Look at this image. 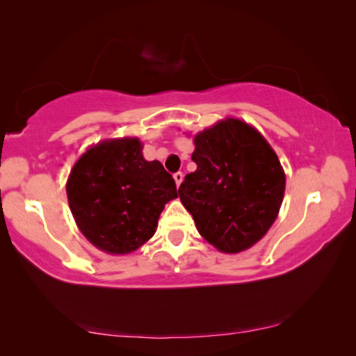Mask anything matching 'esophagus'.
Listing matches in <instances>:
<instances>
[{
    "instance_id": "esophagus-1",
    "label": "esophagus",
    "mask_w": 356,
    "mask_h": 356,
    "mask_svg": "<svg viewBox=\"0 0 356 356\" xmlns=\"http://www.w3.org/2000/svg\"><path fill=\"white\" fill-rule=\"evenodd\" d=\"M174 180H176V185L179 187V185L182 184V180H184V172H180V171L174 172Z\"/></svg>"
}]
</instances>
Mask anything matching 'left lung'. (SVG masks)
<instances>
[{"label":"left lung","instance_id":"left-lung-1","mask_svg":"<svg viewBox=\"0 0 356 356\" xmlns=\"http://www.w3.org/2000/svg\"><path fill=\"white\" fill-rule=\"evenodd\" d=\"M179 196L200 234L218 250L238 253L263 238L284 200L285 174L255 128L227 118L195 136Z\"/></svg>","mask_w":356,"mask_h":356}]
</instances>
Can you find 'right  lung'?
<instances>
[{
  "mask_svg": "<svg viewBox=\"0 0 356 356\" xmlns=\"http://www.w3.org/2000/svg\"><path fill=\"white\" fill-rule=\"evenodd\" d=\"M82 234L107 253H129L155 234L176 182L160 161H145L136 138L104 140L87 150L66 184Z\"/></svg>",
  "mask_w": 356,
  "mask_h": 356,
  "instance_id": "add662e5",
  "label": "right lung"
}]
</instances>
